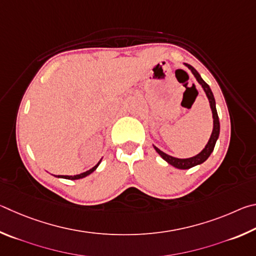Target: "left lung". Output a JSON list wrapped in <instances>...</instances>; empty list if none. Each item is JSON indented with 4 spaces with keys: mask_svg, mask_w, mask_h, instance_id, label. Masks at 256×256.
<instances>
[{
    "mask_svg": "<svg viewBox=\"0 0 256 256\" xmlns=\"http://www.w3.org/2000/svg\"><path fill=\"white\" fill-rule=\"evenodd\" d=\"M184 65L192 72V74L194 75V78H196V80H198V83L201 85V86H202L206 96H207V98H208L209 103H210V108H212V112L214 128H212V136H210L207 145L204 146V148L201 150L199 154H196V156H194V158H173V156L165 154L164 152H162L160 150H158V147L154 146L155 150L160 155V158H162L164 160H166L168 164H171L172 166L176 168H180V170H188V168H191L196 166V165L202 164L204 160L209 158L210 154H212L214 152V145H216V142H217L218 137H219V132H220V124H219V118H218V114H217V109H216V101H214V94L212 92V90H210L209 85L206 83L202 78H201L200 74L196 70L194 67H192L189 64H186V62H184Z\"/></svg>",
    "mask_w": 256,
    "mask_h": 256,
    "instance_id": "8db88e82",
    "label": "left lung"
}]
</instances>
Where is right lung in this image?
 <instances>
[{
    "instance_id": "obj_1",
    "label": "right lung",
    "mask_w": 256,
    "mask_h": 256,
    "mask_svg": "<svg viewBox=\"0 0 256 256\" xmlns=\"http://www.w3.org/2000/svg\"><path fill=\"white\" fill-rule=\"evenodd\" d=\"M102 160V158H101ZM101 160H98V163L96 165V166H93L92 168H90L88 171H86V172H83V173H80V174H78V176H55L56 178H67V180H78V178H85V176H90V174H91L92 172H94L96 170V168L98 166V165H100V163H101Z\"/></svg>"
}]
</instances>
